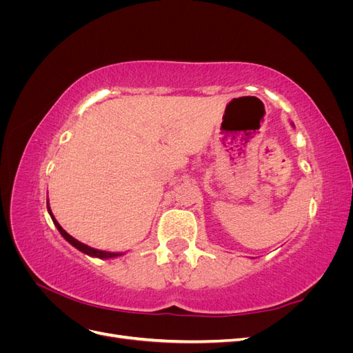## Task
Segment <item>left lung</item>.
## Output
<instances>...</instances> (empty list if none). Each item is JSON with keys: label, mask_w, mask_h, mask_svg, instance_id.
Returning a JSON list of instances; mask_svg holds the SVG:
<instances>
[{"label": "left lung", "mask_w": 353, "mask_h": 353, "mask_svg": "<svg viewBox=\"0 0 353 353\" xmlns=\"http://www.w3.org/2000/svg\"><path fill=\"white\" fill-rule=\"evenodd\" d=\"M292 125H293V123H292ZM293 126H294V125H293Z\"/></svg>", "instance_id": "left-lung-1"}]
</instances>
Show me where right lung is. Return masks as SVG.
Wrapping results in <instances>:
<instances>
[{"label": "right lung", "instance_id": "add662e5", "mask_svg": "<svg viewBox=\"0 0 353 353\" xmlns=\"http://www.w3.org/2000/svg\"><path fill=\"white\" fill-rule=\"evenodd\" d=\"M47 209H48L50 216H51L52 222H54V225L57 227L59 232L61 234L63 237H65L66 241H69V243L73 245L74 249H78L79 252H82V253H85V254H88V256H92V258H99V259H112V258H117V256L125 254V253H122V252H104V250L94 249V248H90V245H87V244H83V243L78 241L77 239H73V237L70 236V234H68L65 230L61 228V225L57 222V219L54 218V215H52V212H51L50 205H48V200H47Z\"/></svg>", "mask_w": 353, "mask_h": 353}]
</instances>
